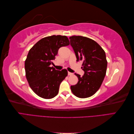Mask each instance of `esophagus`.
<instances>
[{"instance_id":"obj_1","label":"esophagus","mask_w":134,"mask_h":134,"mask_svg":"<svg viewBox=\"0 0 134 134\" xmlns=\"http://www.w3.org/2000/svg\"><path fill=\"white\" fill-rule=\"evenodd\" d=\"M68 75H73V74L71 73V72H68Z\"/></svg>"}]
</instances>
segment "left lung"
Segmentation results:
<instances>
[{
  "instance_id": "left-lung-1",
  "label": "left lung",
  "mask_w": 134,
  "mask_h": 134,
  "mask_svg": "<svg viewBox=\"0 0 134 134\" xmlns=\"http://www.w3.org/2000/svg\"><path fill=\"white\" fill-rule=\"evenodd\" d=\"M70 45L75 52L76 61H83L84 74L78 78L76 84L70 87L72 93L77 97L86 98L98 91L106 74L107 61L105 52L94 40L81 36L69 37Z\"/></svg>"
}]
</instances>
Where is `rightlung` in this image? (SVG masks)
<instances>
[{
  "instance_id": "add662e5",
  "label": "right lung",
  "mask_w": 134,
  "mask_h": 134,
  "mask_svg": "<svg viewBox=\"0 0 134 134\" xmlns=\"http://www.w3.org/2000/svg\"><path fill=\"white\" fill-rule=\"evenodd\" d=\"M69 44L66 36L53 35L40 40L28 52L25 63L26 78L32 90L42 98L57 95L60 83L68 75L67 70L59 71L50 65L59 48Z\"/></svg>"
}]
</instances>
